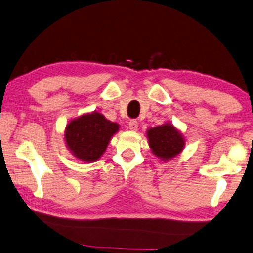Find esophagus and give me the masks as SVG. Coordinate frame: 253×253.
<instances>
[{
  "mask_svg": "<svg viewBox=\"0 0 253 253\" xmlns=\"http://www.w3.org/2000/svg\"><path fill=\"white\" fill-rule=\"evenodd\" d=\"M129 129L131 131H136V130H138V121H135V120H130Z\"/></svg>",
  "mask_w": 253,
  "mask_h": 253,
  "instance_id": "34e87169",
  "label": "esophagus"
}]
</instances>
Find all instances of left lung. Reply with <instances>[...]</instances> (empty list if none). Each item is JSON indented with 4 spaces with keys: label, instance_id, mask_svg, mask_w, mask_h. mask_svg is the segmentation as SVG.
<instances>
[{
    "label": "left lung",
    "instance_id": "1",
    "mask_svg": "<svg viewBox=\"0 0 253 253\" xmlns=\"http://www.w3.org/2000/svg\"><path fill=\"white\" fill-rule=\"evenodd\" d=\"M147 136L152 153L163 161H169L180 154L185 144L182 134L169 122L150 127Z\"/></svg>",
    "mask_w": 253,
    "mask_h": 253
}]
</instances>
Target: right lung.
I'll use <instances>...</instances> for the list:
<instances>
[{"mask_svg": "<svg viewBox=\"0 0 253 253\" xmlns=\"http://www.w3.org/2000/svg\"><path fill=\"white\" fill-rule=\"evenodd\" d=\"M118 130V123L109 121L96 111L83 114L66 126V147L79 160L96 161L104 153L111 138Z\"/></svg>", "mask_w": 253, "mask_h": 253, "instance_id": "add662e5", "label": "right lung"}]
</instances>
